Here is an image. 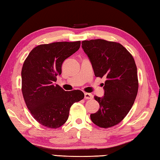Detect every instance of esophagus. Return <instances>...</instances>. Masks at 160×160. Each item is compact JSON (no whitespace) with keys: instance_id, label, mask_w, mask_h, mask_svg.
Returning a JSON list of instances; mask_svg holds the SVG:
<instances>
[{"instance_id":"34e87169","label":"esophagus","mask_w":160,"mask_h":160,"mask_svg":"<svg viewBox=\"0 0 160 160\" xmlns=\"http://www.w3.org/2000/svg\"><path fill=\"white\" fill-rule=\"evenodd\" d=\"M93 98V95L90 93H85V99H91Z\"/></svg>"}]
</instances>
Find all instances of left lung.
I'll return each mask as SVG.
<instances>
[{"instance_id":"1","label":"left lung","mask_w":160,"mask_h":160,"mask_svg":"<svg viewBox=\"0 0 160 160\" xmlns=\"http://www.w3.org/2000/svg\"><path fill=\"white\" fill-rule=\"evenodd\" d=\"M96 77L106 78L104 95L94 96L99 109L90 115L95 125L104 128L116 126L128 114L138 90L137 67L134 58L125 47L104 39L82 41Z\"/></svg>"}]
</instances>
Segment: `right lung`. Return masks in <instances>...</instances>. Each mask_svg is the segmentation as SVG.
I'll list each match as a JSON object with an SVG mask.
<instances>
[{"instance_id": "1", "label": "right lung", "mask_w": 160, "mask_h": 160, "mask_svg": "<svg viewBox=\"0 0 160 160\" xmlns=\"http://www.w3.org/2000/svg\"><path fill=\"white\" fill-rule=\"evenodd\" d=\"M80 41L54 42L34 48L22 68V92L31 114L41 125L57 128L66 122L70 107L84 98L80 90L56 85L62 63L79 49Z\"/></svg>"}]
</instances>
